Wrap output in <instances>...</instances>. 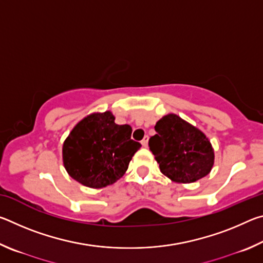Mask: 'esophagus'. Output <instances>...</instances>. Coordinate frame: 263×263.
Listing matches in <instances>:
<instances>
[{"mask_svg":"<svg viewBox=\"0 0 263 263\" xmlns=\"http://www.w3.org/2000/svg\"><path fill=\"white\" fill-rule=\"evenodd\" d=\"M141 145H142V147H147V146H148V137H145L144 139L141 140Z\"/></svg>","mask_w":263,"mask_h":263,"instance_id":"esophagus-1","label":"esophagus"}]
</instances>
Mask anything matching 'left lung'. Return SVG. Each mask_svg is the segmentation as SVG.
<instances>
[{
	"instance_id": "8db88e82",
	"label": "left lung",
	"mask_w": 263,
	"mask_h": 263,
	"mask_svg": "<svg viewBox=\"0 0 263 263\" xmlns=\"http://www.w3.org/2000/svg\"><path fill=\"white\" fill-rule=\"evenodd\" d=\"M157 135L148 146L162 174L180 183H191L210 173L213 148L203 132L174 114L162 117L154 126Z\"/></svg>"
}]
</instances>
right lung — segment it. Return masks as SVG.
Instances as JSON below:
<instances>
[{
	"instance_id": "right-lung-1",
	"label": "right lung",
	"mask_w": 263,
	"mask_h": 263,
	"mask_svg": "<svg viewBox=\"0 0 263 263\" xmlns=\"http://www.w3.org/2000/svg\"><path fill=\"white\" fill-rule=\"evenodd\" d=\"M130 125H117L110 111L92 114L75 126L62 147L68 174L89 188L115 183L127 171L139 142Z\"/></svg>"
}]
</instances>
